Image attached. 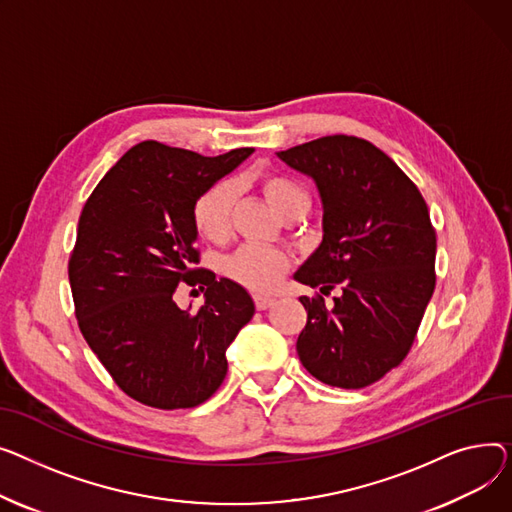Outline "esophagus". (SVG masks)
Listing matches in <instances>:
<instances>
[{"instance_id":"34e87169","label":"esophagus","mask_w":512,"mask_h":512,"mask_svg":"<svg viewBox=\"0 0 512 512\" xmlns=\"http://www.w3.org/2000/svg\"><path fill=\"white\" fill-rule=\"evenodd\" d=\"M254 304L258 310H266L275 304L273 297H266V295H254Z\"/></svg>"}]
</instances>
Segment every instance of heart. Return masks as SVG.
<instances>
[{
	"instance_id": "b5f03b06",
	"label": "heart",
	"mask_w": 512,
	"mask_h": 512,
	"mask_svg": "<svg viewBox=\"0 0 512 512\" xmlns=\"http://www.w3.org/2000/svg\"><path fill=\"white\" fill-rule=\"evenodd\" d=\"M256 184L283 219L306 215L310 198L304 186L283 173H260ZM235 186L227 179L204 188L192 204V223L196 233L206 242H225L231 233V215L235 204ZM227 275L254 291H273L289 270V258L273 248L248 244L227 260Z\"/></svg>"
}]
</instances>
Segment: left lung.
Listing matches in <instances>:
<instances>
[{
    "mask_svg": "<svg viewBox=\"0 0 512 512\" xmlns=\"http://www.w3.org/2000/svg\"><path fill=\"white\" fill-rule=\"evenodd\" d=\"M310 175L322 200V244L295 281L333 297H299L304 368L328 386L364 388L407 357L436 287L428 204L372 142L335 134L277 153Z\"/></svg>",
    "mask_w": 512,
    "mask_h": 512,
    "instance_id": "8db88e82",
    "label": "left lung"
}]
</instances>
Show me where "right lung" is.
Wrapping results in <instances>:
<instances>
[{"label": "right lung", "instance_id": "1", "mask_svg": "<svg viewBox=\"0 0 512 512\" xmlns=\"http://www.w3.org/2000/svg\"><path fill=\"white\" fill-rule=\"evenodd\" d=\"M252 155L235 148L202 157L155 140L132 146L88 196L68 277L80 333L115 384L157 409H190L215 395L225 351L254 316L248 291L200 252L192 204ZM179 282L198 284L205 306L179 311Z\"/></svg>", "mask_w": 512, "mask_h": 512}]
</instances>
